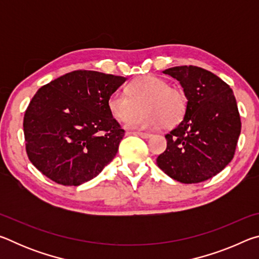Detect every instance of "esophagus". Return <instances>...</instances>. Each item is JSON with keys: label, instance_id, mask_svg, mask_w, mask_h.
Instances as JSON below:
<instances>
[{"label": "esophagus", "instance_id": "1", "mask_svg": "<svg viewBox=\"0 0 259 259\" xmlns=\"http://www.w3.org/2000/svg\"><path fill=\"white\" fill-rule=\"evenodd\" d=\"M134 135H137L139 137L142 138H150L151 137V134H147V133H134Z\"/></svg>", "mask_w": 259, "mask_h": 259}]
</instances>
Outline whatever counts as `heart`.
Returning <instances> with one entry per match:
<instances>
[{"mask_svg": "<svg viewBox=\"0 0 259 259\" xmlns=\"http://www.w3.org/2000/svg\"><path fill=\"white\" fill-rule=\"evenodd\" d=\"M143 106L144 112L134 115ZM108 111L117 121L126 122L130 129H171L185 117L187 97L178 88L170 87L169 82L156 75H143L131 81L126 94L116 90L107 100Z\"/></svg>", "mask_w": 259, "mask_h": 259, "instance_id": "heart-1", "label": "heart"}]
</instances>
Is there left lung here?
Listing matches in <instances>:
<instances>
[{
    "label": "left lung",
    "instance_id": "1",
    "mask_svg": "<svg viewBox=\"0 0 259 259\" xmlns=\"http://www.w3.org/2000/svg\"><path fill=\"white\" fill-rule=\"evenodd\" d=\"M179 81L187 97L183 121L165 135L166 148L156 164L177 182L195 184L216 176L233 159L241 120L230 85L196 66L163 71Z\"/></svg>",
    "mask_w": 259,
    "mask_h": 259
}]
</instances>
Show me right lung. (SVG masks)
Masks as SVG:
<instances>
[{
	"instance_id": "right-lung-1",
	"label": "right lung",
	"mask_w": 259,
	"mask_h": 259,
	"mask_svg": "<svg viewBox=\"0 0 259 259\" xmlns=\"http://www.w3.org/2000/svg\"><path fill=\"white\" fill-rule=\"evenodd\" d=\"M126 78L74 71L37 90L24 116L28 159L57 184L89 182L116 155L124 130L107 100Z\"/></svg>"
}]
</instances>
